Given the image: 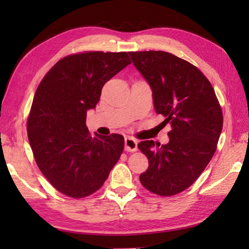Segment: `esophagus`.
I'll return each instance as SVG.
<instances>
[{"label": "esophagus", "instance_id": "1", "mask_svg": "<svg viewBox=\"0 0 249 249\" xmlns=\"http://www.w3.org/2000/svg\"><path fill=\"white\" fill-rule=\"evenodd\" d=\"M125 150L126 151H136L137 150V141L133 137L125 138Z\"/></svg>", "mask_w": 249, "mask_h": 249}]
</instances>
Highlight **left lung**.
Listing matches in <instances>:
<instances>
[{
    "label": "left lung",
    "instance_id": "8db88e82",
    "mask_svg": "<svg viewBox=\"0 0 249 249\" xmlns=\"http://www.w3.org/2000/svg\"><path fill=\"white\" fill-rule=\"evenodd\" d=\"M128 54L153 91L156 112L171 126L168 144H138L149 161L140 180L155 195L175 196L199 178L215 153L223 127L220 103L209 80L190 62L155 50Z\"/></svg>",
    "mask_w": 249,
    "mask_h": 249
}]
</instances>
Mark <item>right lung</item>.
I'll return each mask as SVG.
<instances>
[{
  "label": "right lung",
  "instance_id": "1",
  "mask_svg": "<svg viewBox=\"0 0 249 249\" xmlns=\"http://www.w3.org/2000/svg\"><path fill=\"white\" fill-rule=\"evenodd\" d=\"M129 64L127 53L71 54L59 60L37 88L28 141L37 166L59 192L75 199L92 195L120 159L124 137L91 136L86 120L104 84Z\"/></svg>",
  "mask_w": 249,
  "mask_h": 249
}]
</instances>
